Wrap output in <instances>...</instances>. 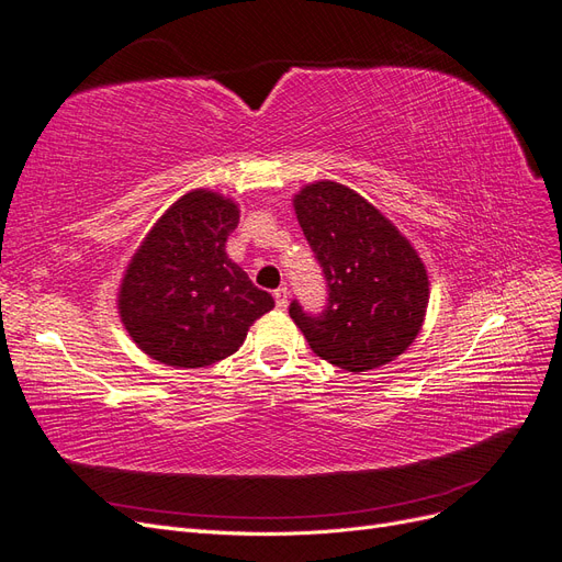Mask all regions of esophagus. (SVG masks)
Instances as JSON below:
<instances>
[{
	"mask_svg": "<svg viewBox=\"0 0 562 562\" xmlns=\"http://www.w3.org/2000/svg\"><path fill=\"white\" fill-rule=\"evenodd\" d=\"M274 300H277V307H279V310H285V307H288V288H285V285L277 288V291H274Z\"/></svg>",
	"mask_w": 562,
	"mask_h": 562,
	"instance_id": "34e87169",
	"label": "esophagus"
}]
</instances>
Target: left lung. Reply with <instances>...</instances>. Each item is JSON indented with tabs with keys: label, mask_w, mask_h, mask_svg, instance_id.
I'll return each instance as SVG.
<instances>
[{
	"label": "left lung",
	"mask_w": 562,
	"mask_h": 562,
	"mask_svg": "<svg viewBox=\"0 0 562 562\" xmlns=\"http://www.w3.org/2000/svg\"><path fill=\"white\" fill-rule=\"evenodd\" d=\"M295 213L328 288L326 310L291 318L316 356L349 372L394 361L415 342L429 302V279L411 241L339 182H314L295 196Z\"/></svg>",
	"instance_id": "left-lung-1"
}]
</instances>
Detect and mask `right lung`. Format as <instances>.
Here are the masks:
<instances>
[{
	"label": "right lung",
	"instance_id": "obj_1",
	"mask_svg": "<svg viewBox=\"0 0 562 562\" xmlns=\"http://www.w3.org/2000/svg\"><path fill=\"white\" fill-rule=\"evenodd\" d=\"M239 209L194 190L168 209L133 255L119 291V314L133 342L176 368H206L244 345L274 297L252 285L225 252Z\"/></svg>",
	"mask_w": 562,
	"mask_h": 562
}]
</instances>
